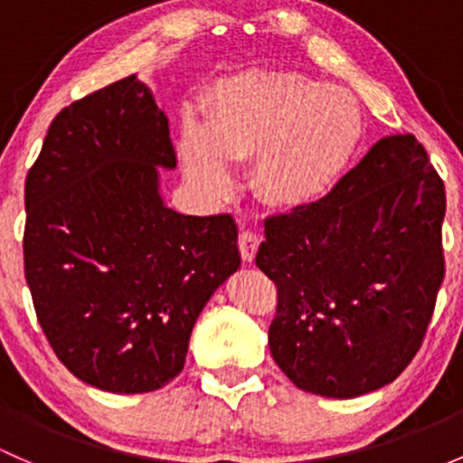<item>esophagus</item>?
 I'll return each instance as SVG.
<instances>
[{"label":"esophagus","instance_id":"1","mask_svg":"<svg viewBox=\"0 0 463 463\" xmlns=\"http://www.w3.org/2000/svg\"><path fill=\"white\" fill-rule=\"evenodd\" d=\"M258 245H260V236L251 230H242L241 236H238V250H241V256L245 262H251L256 258Z\"/></svg>","mask_w":463,"mask_h":463}]
</instances>
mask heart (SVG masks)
Returning a JSON list of instances; mask_svg holds the SVG:
<instances>
[{"mask_svg": "<svg viewBox=\"0 0 463 463\" xmlns=\"http://www.w3.org/2000/svg\"><path fill=\"white\" fill-rule=\"evenodd\" d=\"M364 137L349 90L293 71H247L221 79L185 118L176 156L187 181L210 198L233 190L232 163L253 157V187L265 203L298 210L325 196Z\"/></svg>", "mask_w": 463, "mask_h": 463, "instance_id": "b5f03b06", "label": "heart"}]
</instances>
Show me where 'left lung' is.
Wrapping results in <instances>:
<instances>
[{"instance_id":"1","label":"left lung","mask_w":463,"mask_h":463,"mask_svg":"<svg viewBox=\"0 0 463 463\" xmlns=\"http://www.w3.org/2000/svg\"><path fill=\"white\" fill-rule=\"evenodd\" d=\"M446 192L412 134L384 137L311 205L265 221L256 265L276 282V364L298 389L349 400L420 351L444 280Z\"/></svg>"}]
</instances>
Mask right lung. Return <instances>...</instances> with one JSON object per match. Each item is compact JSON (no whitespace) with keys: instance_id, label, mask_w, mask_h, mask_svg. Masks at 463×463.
<instances>
[{"instance_id":"right-lung-1","label":"right lung","mask_w":463,"mask_h":463,"mask_svg":"<svg viewBox=\"0 0 463 463\" xmlns=\"http://www.w3.org/2000/svg\"><path fill=\"white\" fill-rule=\"evenodd\" d=\"M158 167H176L170 123L132 74L63 108L26 178L37 320L63 366L101 391L172 382L203 307L241 267L236 221L170 210Z\"/></svg>"}]
</instances>
